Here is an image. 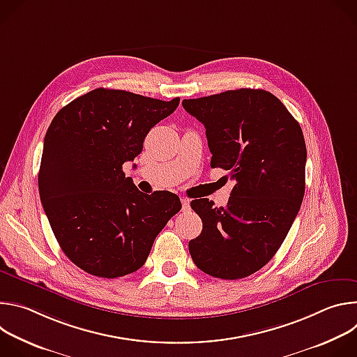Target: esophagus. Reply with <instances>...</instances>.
<instances>
[{"label": "esophagus", "mask_w": 357, "mask_h": 357, "mask_svg": "<svg viewBox=\"0 0 357 357\" xmlns=\"http://www.w3.org/2000/svg\"><path fill=\"white\" fill-rule=\"evenodd\" d=\"M185 196H186V199H188V196H189V195H185Z\"/></svg>", "instance_id": "obj_1"}]
</instances>
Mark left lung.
I'll use <instances>...</instances> for the list:
<instances>
[{"label": "left lung", "instance_id": "1", "mask_svg": "<svg viewBox=\"0 0 357 357\" xmlns=\"http://www.w3.org/2000/svg\"><path fill=\"white\" fill-rule=\"evenodd\" d=\"M176 107L174 100L96 89L50 123L39 169L40 202L62 251L83 271L117 278L139 270L178 212L176 195L141 192L123 171L142 151L149 130Z\"/></svg>", "mask_w": 357, "mask_h": 357}]
</instances>
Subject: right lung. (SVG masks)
<instances>
[{
	"instance_id": "right-lung-1",
	"label": "right lung",
	"mask_w": 357,
	"mask_h": 357,
	"mask_svg": "<svg viewBox=\"0 0 357 357\" xmlns=\"http://www.w3.org/2000/svg\"><path fill=\"white\" fill-rule=\"evenodd\" d=\"M182 106L206 128L211 167L231 171L233 183L226 208L200 209L203 229L189 241L190 257L212 277H248L274 257L301 208L302 130L266 90H227Z\"/></svg>"
}]
</instances>
